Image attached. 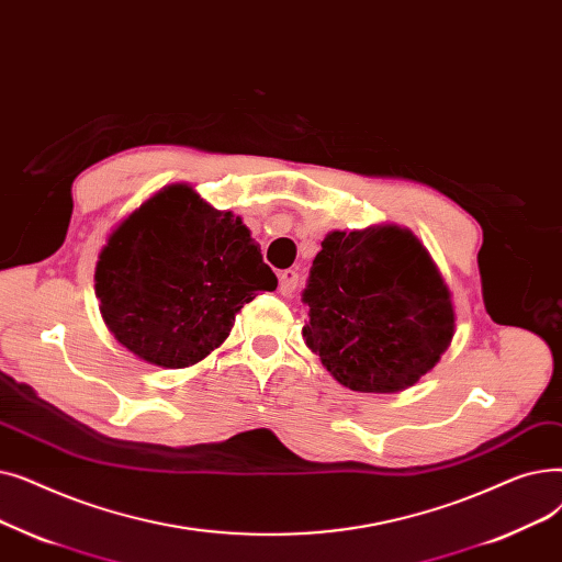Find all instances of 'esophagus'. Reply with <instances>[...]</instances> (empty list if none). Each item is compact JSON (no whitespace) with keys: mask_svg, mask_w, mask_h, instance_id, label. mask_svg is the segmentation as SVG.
Returning a JSON list of instances; mask_svg holds the SVG:
<instances>
[{"mask_svg":"<svg viewBox=\"0 0 562 562\" xmlns=\"http://www.w3.org/2000/svg\"><path fill=\"white\" fill-rule=\"evenodd\" d=\"M297 281H300L297 270H283V272L279 274V288H281L283 295H290V292L297 288Z\"/></svg>","mask_w":562,"mask_h":562,"instance_id":"34e87169","label":"esophagus"}]
</instances>
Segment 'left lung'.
Listing matches in <instances>:
<instances>
[{
	"label": "left lung",
	"mask_w": 562,
	"mask_h": 562,
	"mask_svg": "<svg viewBox=\"0 0 562 562\" xmlns=\"http://www.w3.org/2000/svg\"><path fill=\"white\" fill-rule=\"evenodd\" d=\"M302 302L306 345L347 389L395 393L446 352L456 313L418 239L397 226L325 237Z\"/></svg>",
	"instance_id": "8db88e82"
}]
</instances>
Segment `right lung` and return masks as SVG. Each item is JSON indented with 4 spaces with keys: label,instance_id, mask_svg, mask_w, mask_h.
<instances>
[{
    "label": "right lung",
    "instance_id": "1",
    "mask_svg": "<svg viewBox=\"0 0 562 562\" xmlns=\"http://www.w3.org/2000/svg\"><path fill=\"white\" fill-rule=\"evenodd\" d=\"M277 277L249 228L173 184L110 235L95 267L104 325L139 359L184 368L228 336L235 313Z\"/></svg>",
    "mask_w": 562,
    "mask_h": 562
}]
</instances>
